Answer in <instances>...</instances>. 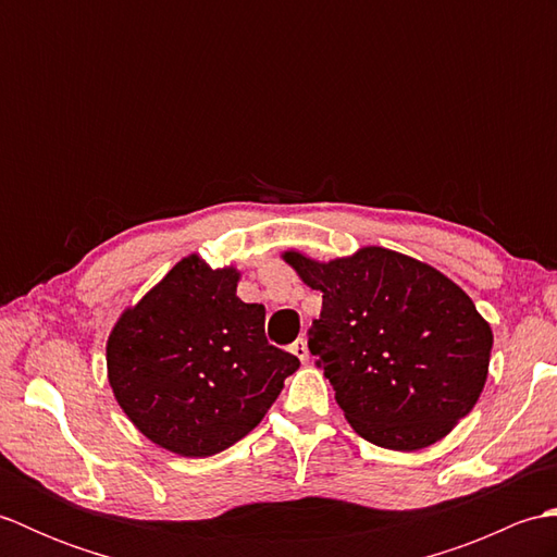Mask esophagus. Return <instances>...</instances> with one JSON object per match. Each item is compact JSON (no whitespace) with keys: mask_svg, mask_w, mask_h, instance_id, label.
<instances>
[{"mask_svg":"<svg viewBox=\"0 0 557 557\" xmlns=\"http://www.w3.org/2000/svg\"><path fill=\"white\" fill-rule=\"evenodd\" d=\"M292 354H294V357H299V359H301V363H309V359H311V354H309V342H306L304 337H299V339L294 342V345H292Z\"/></svg>","mask_w":557,"mask_h":557,"instance_id":"obj_1","label":"esophagus"}]
</instances>
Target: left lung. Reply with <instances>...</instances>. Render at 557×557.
<instances>
[{
	"mask_svg": "<svg viewBox=\"0 0 557 557\" xmlns=\"http://www.w3.org/2000/svg\"><path fill=\"white\" fill-rule=\"evenodd\" d=\"M285 260L323 292L309 349L361 437L421 449L474 409L493 335L453 280L381 246L330 263L294 251Z\"/></svg>",
	"mask_w": 557,
	"mask_h": 557,
	"instance_id": "obj_1",
	"label": "left lung"
}]
</instances>
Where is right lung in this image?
Wrapping results in <instances>:
<instances>
[{
	"label": "right lung",
	"instance_id": "obj_1",
	"mask_svg": "<svg viewBox=\"0 0 557 557\" xmlns=\"http://www.w3.org/2000/svg\"><path fill=\"white\" fill-rule=\"evenodd\" d=\"M239 272L180 260L108 342L114 397L136 429L182 457H210L265 417L294 354L270 345L263 304L236 297Z\"/></svg>",
	"mask_w": 557,
	"mask_h": 557
}]
</instances>
